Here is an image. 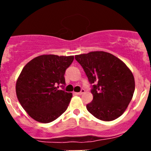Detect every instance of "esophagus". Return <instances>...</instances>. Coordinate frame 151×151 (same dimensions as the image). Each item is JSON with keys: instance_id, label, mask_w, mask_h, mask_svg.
Here are the masks:
<instances>
[{"instance_id": "obj_1", "label": "esophagus", "mask_w": 151, "mask_h": 151, "mask_svg": "<svg viewBox=\"0 0 151 151\" xmlns=\"http://www.w3.org/2000/svg\"><path fill=\"white\" fill-rule=\"evenodd\" d=\"M85 93V90L84 89H82L80 92L76 93V94H77V95H82V94H83V93Z\"/></svg>"}]
</instances>
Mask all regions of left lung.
Here are the masks:
<instances>
[{
  "instance_id": "left-lung-1",
  "label": "left lung",
  "mask_w": 151,
  "mask_h": 151,
  "mask_svg": "<svg viewBox=\"0 0 151 151\" xmlns=\"http://www.w3.org/2000/svg\"><path fill=\"white\" fill-rule=\"evenodd\" d=\"M91 83L93 101L88 112L104 121L119 118L130 103L135 89L134 78L127 66L113 55L103 51L75 56Z\"/></svg>"
}]
</instances>
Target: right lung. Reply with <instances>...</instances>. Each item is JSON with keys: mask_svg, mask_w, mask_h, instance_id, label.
I'll return each mask as SVG.
<instances>
[{"mask_svg": "<svg viewBox=\"0 0 151 151\" xmlns=\"http://www.w3.org/2000/svg\"><path fill=\"white\" fill-rule=\"evenodd\" d=\"M74 56L43 55L28 62L16 83L19 103L35 121L50 123L66 110L72 97L65 92L64 74Z\"/></svg>", "mask_w": 151, "mask_h": 151, "instance_id": "1", "label": "right lung"}]
</instances>
